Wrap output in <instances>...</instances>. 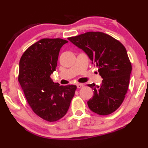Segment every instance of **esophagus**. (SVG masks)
<instances>
[{
    "label": "esophagus",
    "mask_w": 148,
    "mask_h": 148,
    "mask_svg": "<svg viewBox=\"0 0 148 148\" xmlns=\"http://www.w3.org/2000/svg\"><path fill=\"white\" fill-rule=\"evenodd\" d=\"M76 86H77V88H81L83 87V83H78V84L76 85Z\"/></svg>",
    "instance_id": "34e87169"
}]
</instances>
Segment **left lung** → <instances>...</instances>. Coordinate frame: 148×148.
<instances>
[{"mask_svg":"<svg viewBox=\"0 0 148 148\" xmlns=\"http://www.w3.org/2000/svg\"><path fill=\"white\" fill-rule=\"evenodd\" d=\"M68 40L88 54L103 78L101 85H88L94 96L88 101L89 108L99 115L115 112L125 97L130 83L132 65L125 47L111 36L89 32Z\"/></svg>","mask_w":148,"mask_h":148,"instance_id":"left-lung-1","label":"left lung"}]
</instances>
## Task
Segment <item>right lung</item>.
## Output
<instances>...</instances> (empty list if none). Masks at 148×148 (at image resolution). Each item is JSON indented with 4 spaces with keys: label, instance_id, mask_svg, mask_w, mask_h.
I'll list each match as a JSON object with an SVG mask.
<instances>
[{
    "label": "right lung",
    "instance_id": "1",
    "mask_svg": "<svg viewBox=\"0 0 148 148\" xmlns=\"http://www.w3.org/2000/svg\"><path fill=\"white\" fill-rule=\"evenodd\" d=\"M68 42L61 38H42L26 49L19 62L18 82L36 114L55 122L66 114L76 86H63L50 78L56 70L60 48Z\"/></svg>",
    "mask_w": 148,
    "mask_h": 148
}]
</instances>
